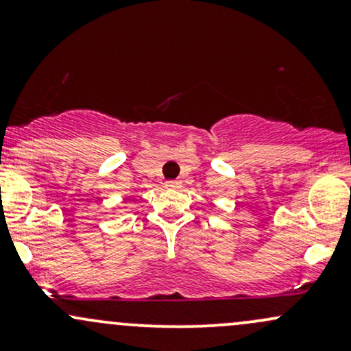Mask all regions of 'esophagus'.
<instances>
[{
    "instance_id": "esophagus-1",
    "label": "esophagus",
    "mask_w": 351,
    "mask_h": 351,
    "mask_svg": "<svg viewBox=\"0 0 351 351\" xmlns=\"http://www.w3.org/2000/svg\"><path fill=\"white\" fill-rule=\"evenodd\" d=\"M180 184H181V181H178V180L167 181V188H180Z\"/></svg>"
}]
</instances>
